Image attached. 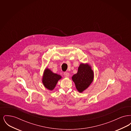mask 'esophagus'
<instances>
[{"mask_svg":"<svg viewBox=\"0 0 131 131\" xmlns=\"http://www.w3.org/2000/svg\"><path fill=\"white\" fill-rule=\"evenodd\" d=\"M64 75L66 78H69V73H68V72H65V73H64Z\"/></svg>","mask_w":131,"mask_h":131,"instance_id":"34e87169","label":"esophagus"}]
</instances>
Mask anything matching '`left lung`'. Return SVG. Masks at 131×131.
Returning a JSON list of instances; mask_svg holds the SVG:
<instances>
[{"label": "left lung", "instance_id": "1", "mask_svg": "<svg viewBox=\"0 0 131 131\" xmlns=\"http://www.w3.org/2000/svg\"><path fill=\"white\" fill-rule=\"evenodd\" d=\"M93 78V71L91 66L88 64L81 63L77 73L72 77V80L78 91L81 93L90 85Z\"/></svg>", "mask_w": 131, "mask_h": 131}]
</instances>
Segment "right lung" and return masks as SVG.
<instances>
[{
    "label": "right lung",
    "instance_id": "right-lung-1",
    "mask_svg": "<svg viewBox=\"0 0 131 131\" xmlns=\"http://www.w3.org/2000/svg\"><path fill=\"white\" fill-rule=\"evenodd\" d=\"M61 79V75L53 73L50 69L46 68L43 76L42 82L45 87L50 90H52L58 81Z\"/></svg>",
    "mask_w": 131,
    "mask_h": 131
}]
</instances>
